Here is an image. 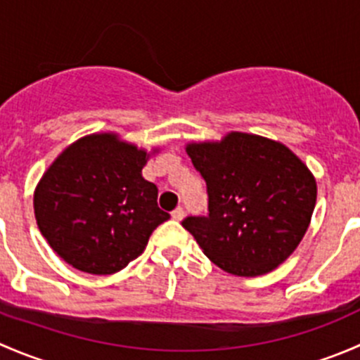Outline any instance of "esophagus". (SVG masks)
Segmentation results:
<instances>
[{
    "instance_id": "1",
    "label": "esophagus",
    "mask_w": 360,
    "mask_h": 360,
    "mask_svg": "<svg viewBox=\"0 0 360 360\" xmlns=\"http://www.w3.org/2000/svg\"><path fill=\"white\" fill-rule=\"evenodd\" d=\"M184 217V209L183 207H177V209L172 210V219L176 221H181Z\"/></svg>"
}]
</instances>
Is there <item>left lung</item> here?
<instances>
[{"mask_svg":"<svg viewBox=\"0 0 360 360\" xmlns=\"http://www.w3.org/2000/svg\"><path fill=\"white\" fill-rule=\"evenodd\" d=\"M186 153L205 181L209 210L181 224L203 254L240 277L266 274L288 259L317 200L307 165L284 144L242 132L188 144Z\"/></svg>","mask_w":360,"mask_h":360,"instance_id":"obj_1","label":"left lung"}]
</instances>
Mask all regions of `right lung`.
I'll list each match as a JSON object with an SVG mask.
<instances>
[{"instance_id": "right-lung-1", "label": "right lung", "mask_w": 360, "mask_h": 360, "mask_svg": "<svg viewBox=\"0 0 360 360\" xmlns=\"http://www.w3.org/2000/svg\"><path fill=\"white\" fill-rule=\"evenodd\" d=\"M146 151L94 134L66 148L34 191V216L50 248L85 274L110 275L143 254L170 217L141 174Z\"/></svg>"}]
</instances>
